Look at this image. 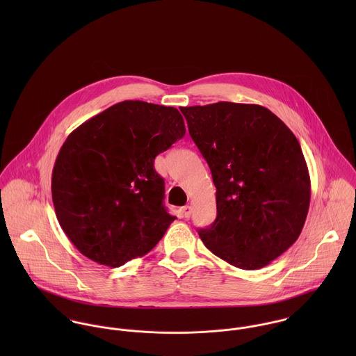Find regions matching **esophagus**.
<instances>
[{"label":"esophagus","instance_id":"34e87169","mask_svg":"<svg viewBox=\"0 0 356 356\" xmlns=\"http://www.w3.org/2000/svg\"><path fill=\"white\" fill-rule=\"evenodd\" d=\"M181 212H182V216L184 218H191V213H192V207L191 205H185L181 208Z\"/></svg>","mask_w":356,"mask_h":356}]
</instances>
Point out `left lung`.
Segmentation results:
<instances>
[{
  "label": "left lung",
  "instance_id": "left-lung-1",
  "mask_svg": "<svg viewBox=\"0 0 356 356\" xmlns=\"http://www.w3.org/2000/svg\"><path fill=\"white\" fill-rule=\"evenodd\" d=\"M216 188V219L204 245L229 264L257 270L300 236L311 184L300 144L270 109L220 102L182 106Z\"/></svg>",
  "mask_w": 356,
  "mask_h": 356
}]
</instances>
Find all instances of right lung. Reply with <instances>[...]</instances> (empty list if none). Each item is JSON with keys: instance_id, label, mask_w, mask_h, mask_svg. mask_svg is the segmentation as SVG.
<instances>
[{"instance_id": "right-lung-1", "label": "right lung", "mask_w": 356, "mask_h": 356, "mask_svg": "<svg viewBox=\"0 0 356 356\" xmlns=\"http://www.w3.org/2000/svg\"><path fill=\"white\" fill-rule=\"evenodd\" d=\"M186 133L174 106L118 102L82 123L51 172L57 220L76 250L109 267L148 254L177 219L153 161Z\"/></svg>"}]
</instances>
